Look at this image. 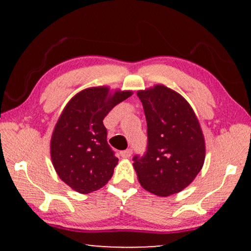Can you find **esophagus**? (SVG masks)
<instances>
[{"label":"esophagus","mask_w":251,"mask_h":251,"mask_svg":"<svg viewBox=\"0 0 251 251\" xmlns=\"http://www.w3.org/2000/svg\"><path fill=\"white\" fill-rule=\"evenodd\" d=\"M131 155H132V150L131 149H128V150L122 151V152H121V156L126 157V159H128V157H130Z\"/></svg>","instance_id":"34e87169"}]
</instances>
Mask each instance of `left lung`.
I'll return each mask as SVG.
<instances>
[{
  "label": "left lung",
  "instance_id": "obj_1",
  "mask_svg": "<svg viewBox=\"0 0 251 251\" xmlns=\"http://www.w3.org/2000/svg\"><path fill=\"white\" fill-rule=\"evenodd\" d=\"M147 122V152L133 157L144 190L169 197L186 188L204 163L205 143L198 116L183 96L163 84L137 92Z\"/></svg>",
  "mask_w": 251,
  "mask_h": 251
}]
</instances>
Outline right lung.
Wrapping results in <instances>:
<instances>
[{"instance_id":"right-lung-1","label":"right lung","mask_w":251,"mask_h":251,"mask_svg":"<svg viewBox=\"0 0 251 251\" xmlns=\"http://www.w3.org/2000/svg\"><path fill=\"white\" fill-rule=\"evenodd\" d=\"M131 90H111L107 85L77 92L65 106L50 140L53 168L61 180L81 194L107 184L119 162L107 144L102 120Z\"/></svg>"}]
</instances>
